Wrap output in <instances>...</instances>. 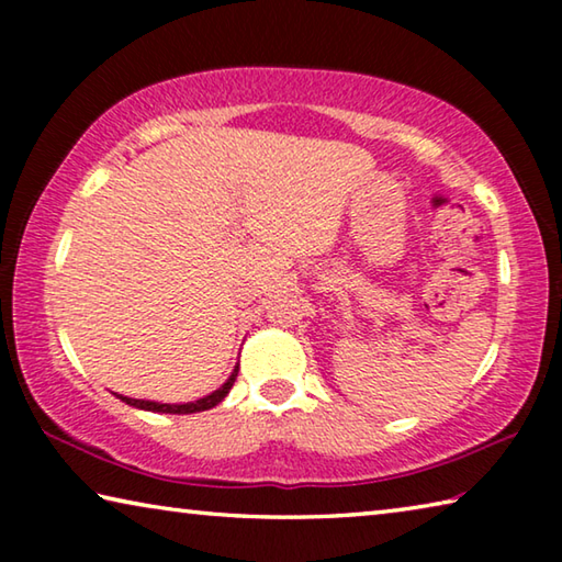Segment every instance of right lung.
Segmentation results:
<instances>
[{
  "instance_id": "right-lung-1",
  "label": "right lung",
  "mask_w": 562,
  "mask_h": 562,
  "mask_svg": "<svg viewBox=\"0 0 562 562\" xmlns=\"http://www.w3.org/2000/svg\"><path fill=\"white\" fill-rule=\"evenodd\" d=\"M235 376H237V367L235 372L231 374V379L213 392L211 396L205 398H198V402H190V404H158V402H144V398H128V396H121L123 402L136 406V408H146V412H164V414H195V412H207V408H213L215 404H221L223 398L231 392L233 384H235Z\"/></svg>"
}]
</instances>
